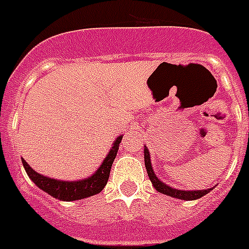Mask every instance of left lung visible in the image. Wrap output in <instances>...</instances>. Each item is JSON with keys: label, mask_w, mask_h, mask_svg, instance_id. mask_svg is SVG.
<instances>
[{"label": "left lung", "mask_w": 249, "mask_h": 249, "mask_svg": "<svg viewBox=\"0 0 249 249\" xmlns=\"http://www.w3.org/2000/svg\"><path fill=\"white\" fill-rule=\"evenodd\" d=\"M143 160H145V167H146V171H148L149 179L152 181V185L154 186V189L161 193V194L169 195V196H173V198H178L181 200H195L198 198H202L203 195H206L207 193L213 190V189H204V190H178V189H174L171 186L166 185L165 182H162L156 173L153 170L152 161H150V154H149L148 148L145 146L143 149Z\"/></svg>", "instance_id": "obj_1"}]
</instances>
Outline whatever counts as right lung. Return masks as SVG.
<instances>
[{"mask_svg":"<svg viewBox=\"0 0 249 249\" xmlns=\"http://www.w3.org/2000/svg\"><path fill=\"white\" fill-rule=\"evenodd\" d=\"M121 140H123V136H119L115 140L109 153L107 154V157L101 162L99 169L91 177L79 179V181H60V179H55V178H49L43 174L36 173L34 169H31L30 165L23 158H22V163H23V167L31 181L34 182L40 190H43L51 196H54L59 200H64V202L84 199L92 195L99 194L106 187L108 178H109L110 167L115 161L116 154L119 152Z\"/></svg>","mask_w":249,"mask_h":249,"instance_id":"1","label":"right lung"}]
</instances>
